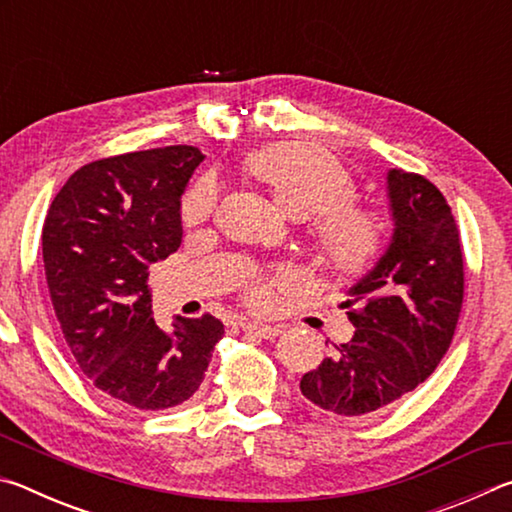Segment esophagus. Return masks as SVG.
<instances>
[{"mask_svg":"<svg viewBox=\"0 0 512 512\" xmlns=\"http://www.w3.org/2000/svg\"><path fill=\"white\" fill-rule=\"evenodd\" d=\"M244 327V332H248V334H255V336H259V339H275L277 334L282 332L280 327H275V325H262V323H244L241 325Z\"/></svg>","mask_w":512,"mask_h":512,"instance_id":"1","label":"esophagus"}]
</instances>
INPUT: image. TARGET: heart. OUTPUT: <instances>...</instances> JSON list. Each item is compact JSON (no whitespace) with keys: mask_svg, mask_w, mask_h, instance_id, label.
Segmentation results:
<instances>
[{"mask_svg":"<svg viewBox=\"0 0 512 512\" xmlns=\"http://www.w3.org/2000/svg\"><path fill=\"white\" fill-rule=\"evenodd\" d=\"M244 173L271 196L277 210L293 221H307L305 244L325 275L354 277L384 253L388 225L384 216L354 203L357 183L339 162L309 146L273 144L244 162ZM216 194L210 185H196L183 198V219L201 223L212 216ZM277 275H253L244 298L250 307L266 309L273 302Z\"/></svg>","mask_w":512,"mask_h":512,"instance_id":"1","label":"heart"}]
</instances>
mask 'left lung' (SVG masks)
Instances as JSON below:
<instances>
[{"label":"left lung","instance_id":"8db88e82","mask_svg":"<svg viewBox=\"0 0 512 512\" xmlns=\"http://www.w3.org/2000/svg\"><path fill=\"white\" fill-rule=\"evenodd\" d=\"M393 241L343 302L357 327L300 379L309 402L341 418L384 411L427 379L452 345L465 296L452 207L420 173L388 171Z\"/></svg>","mask_w":512,"mask_h":512}]
</instances>
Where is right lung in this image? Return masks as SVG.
<instances>
[{
  "label": "right lung",
  "instance_id": "right-lung-1",
  "mask_svg": "<svg viewBox=\"0 0 512 512\" xmlns=\"http://www.w3.org/2000/svg\"><path fill=\"white\" fill-rule=\"evenodd\" d=\"M176 144L94 160L49 205L42 262L67 348L85 377L140 411L192 397L225 334L219 318H153L149 266L180 248V194L201 164Z\"/></svg>",
  "mask_w": 512,
  "mask_h": 512
}]
</instances>
